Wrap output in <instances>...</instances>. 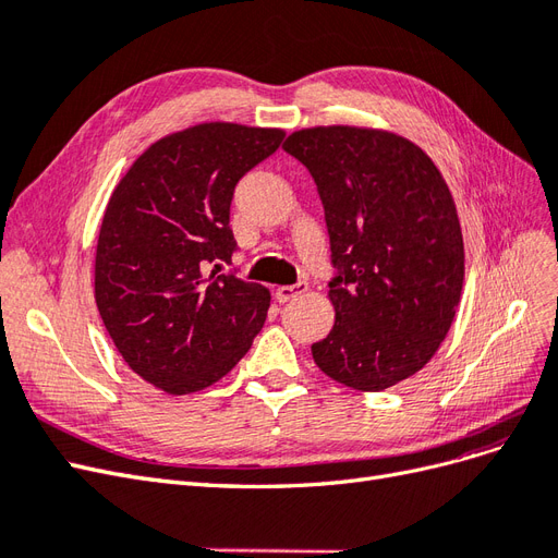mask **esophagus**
<instances>
[{
    "mask_svg": "<svg viewBox=\"0 0 558 558\" xmlns=\"http://www.w3.org/2000/svg\"><path fill=\"white\" fill-rule=\"evenodd\" d=\"M305 291H307V283L298 281L293 286H279V289L275 291V298H277V302H291V300L300 298Z\"/></svg>",
    "mask_w": 558,
    "mask_h": 558,
    "instance_id": "esophagus-1",
    "label": "esophagus"
}]
</instances>
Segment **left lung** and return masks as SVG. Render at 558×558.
Instances as JSON below:
<instances>
[{
	"label": "left lung",
	"mask_w": 558,
	"mask_h": 558,
	"mask_svg": "<svg viewBox=\"0 0 558 558\" xmlns=\"http://www.w3.org/2000/svg\"><path fill=\"white\" fill-rule=\"evenodd\" d=\"M283 150L324 202L335 326L314 363L356 391H384L440 349L459 307L465 253L459 214L435 162L396 132L318 125Z\"/></svg>",
	"instance_id": "8db88e82"
}]
</instances>
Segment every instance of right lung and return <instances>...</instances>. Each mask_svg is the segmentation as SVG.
I'll return each mask as SVG.
<instances>
[{"instance_id":"right-lung-1","label":"right lung","mask_w":558,"mask_h":558,"mask_svg":"<svg viewBox=\"0 0 558 558\" xmlns=\"http://www.w3.org/2000/svg\"><path fill=\"white\" fill-rule=\"evenodd\" d=\"M283 134L221 121L185 128L150 144L111 193L95 302L123 361L165 393L226 377L265 324L269 291L221 275L218 260L230 263L238 248L234 185Z\"/></svg>"}]
</instances>
